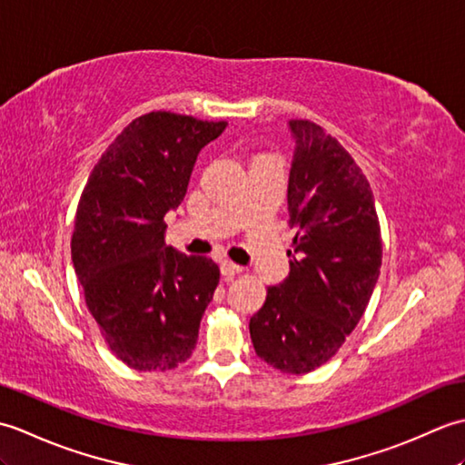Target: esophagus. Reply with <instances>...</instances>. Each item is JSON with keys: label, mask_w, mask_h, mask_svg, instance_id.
Here are the masks:
<instances>
[{"label": "esophagus", "mask_w": 465, "mask_h": 465, "mask_svg": "<svg viewBox=\"0 0 465 465\" xmlns=\"http://www.w3.org/2000/svg\"><path fill=\"white\" fill-rule=\"evenodd\" d=\"M220 272H222V275H225V278H232V275L240 273L242 268H240L238 263H233V262H230V260H223V262L220 263Z\"/></svg>", "instance_id": "1"}]
</instances>
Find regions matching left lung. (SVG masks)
I'll return each instance as SVG.
<instances>
[{
	"mask_svg": "<svg viewBox=\"0 0 465 465\" xmlns=\"http://www.w3.org/2000/svg\"><path fill=\"white\" fill-rule=\"evenodd\" d=\"M290 275L268 288L250 335L265 363L298 375L331 360L361 320L380 278L381 230L370 182L343 145L310 120H290Z\"/></svg>",
	"mask_w": 465,
	"mask_h": 465,
	"instance_id": "obj_1",
	"label": "left lung"
}]
</instances>
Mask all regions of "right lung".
Returning a JSON list of instances; mask_svg holds the SVG:
<instances>
[{
  "instance_id": "right-lung-1",
  "label": "right lung",
  "mask_w": 465,
  "mask_h": 465,
  "mask_svg": "<svg viewBox=\"0 0 465 465\" xmlns=\"http://www.w3.org/2000/svg\"><path fill=\"white\" fill-rule=\"evenodd\" d=\"M227 122L150 112L125 127L87 177L72 260L85 305L117 360L167 371L190 358L220 283L210 258L165 248V213L183 202L203 145Z\"/></svg>"
}]
</instances>
